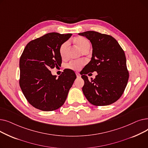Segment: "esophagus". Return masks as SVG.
<instances>
[{
	"label": "esophagus",
	"mask_w": 148,
	"mask_h": 148,
	"mask_svg": "<svg viewBox=\"0 0 148 148\" xmlns=\"http://www.w3.org/2000/svg\"><path fill=\"white\" fill-rule=\"evenodd\" d=\"M75 74H76V75H77V78H80V77H81V75L79 73H76Z\"/></svg>",
	"instance_id": "obj_1"
}]
</instances>
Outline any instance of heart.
Listing matches in <instances>:
<instances>
[{"instance_id":"heart-1","label":"heart","mask_w":148,"mask_h":148,"mask_svg":"<svg viewBox=\"0 0 148 148\" xmlns=\"http://www.w3.org/2000/svg\"><path fill=\"white\" fill-rule=\"evenodd\" d=\"M75 42L81 50H82L84 47H86V46H90L89 41L87 40H86L85 38L82 37L77 38L75 39ZM67 45H68V42H65L60 47L59 52H60V56L62 57H63L64 56L65 51ZM84 64L85 62L83 60H73L69 62L66 65V67L69 69L74 70V71H78V70L80 69V68L84 65Z\"/></svg>"}]
</instances>
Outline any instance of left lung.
Wrapping results in <instances>:
<instances>
[{
    "instance_id": "8db88e82",
    "label": "left lung",
    "mask_w": 148,
    "mask_h": 148,
    "mask_svg": "<svg viewBox=\"0 0 148 148\" xmlns=\"http://www.w3.org/2000/svg\"><path fill=\"white\" fill-rule=\"evenodd\" d=\"M92 46L91 60L81 75L84 81L82 90L88 101L97 106H108L122 96L127 86L129 73L125 53L110 35L95 31L79 33ZM97 71L96 79L89 81L86 74Z\"/></svg>"
}]
</instances>
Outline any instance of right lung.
I'll list each match as a JSON object with an SVG mask.
<instances>
[{
    "instance_id": "1",
    "label": "right lung",
    "mask_w": 148,
    "mask_h": 148,
    "mask_svg": "<svg viewBox=\"0 0 148 148\" xmlns=\"http://www.w3.org/2000/svg\"><path fill=\"white\" fill-rule=\"evenodd\" d=\"M72 34L51 32L30 41L20 59V86L27 101L42 111L63 105L76 79L73 70L64 69L56 79L50 69L62 64L59 49Z\"/></svg>"
}]
</instances>
